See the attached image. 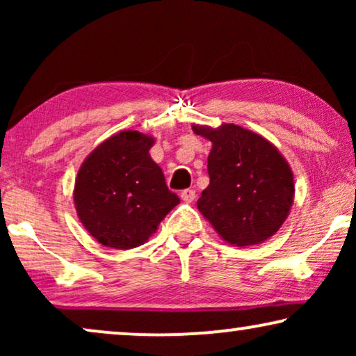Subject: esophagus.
I'll list each match as a JSON object with an SVG mask.
<instances>
[{
    "mask_svg": "<svg viewBox=\"0 0 356 356\" xmlns=\"http://www.w3.org/2000/svg\"><path fill=\"white\" fill-rule=\"evenodd\" d=\"M181 199L184 202H193L196 199V191L194 189H184V191H181Z\"/></svg>",
    "mask_w": 356,
    "mask_h": 356,
    "instance_id": "34e87169",
    "label": "esophagus"
}]
</instances>
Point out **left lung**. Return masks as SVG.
<instances>
[{
	"label": "left lung",
	"mask_w": 356,
	"mask_h": 356,
	"mask_svg": "<svg viewBox=\"0 0 356 356\" xmlns=\"http://www.w3.org/2000/svg\"><path fill=\"white\" fill-rule=\"evenodd\" d=\"M193 131L212 143L211 183L197 199L199 212L233 246L269 240L295 197L293 173L284 155L261 134L233 123L193 124Z\"/></svg>",
	"instance_id": "obj_1"
}]
</instances>
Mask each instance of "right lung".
I'll return each mask as SVG.
<instances>
[{"label":"right lung","instance_id":"1","mask_svg":"<svg viewBox=\"0 0 356 356\" xmlns=\"http://www.w3.org/2000/svg\"><path fill=\"white\" fill-rule=\"evenodd\" d=\"M152 136L121 131L87 155L74 183L77 217L100 245L131 250L144 245L179 197L165 184L149 150Z\"/></svg>","mask_w":356,"mask_h":356}]
</instances>
